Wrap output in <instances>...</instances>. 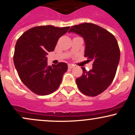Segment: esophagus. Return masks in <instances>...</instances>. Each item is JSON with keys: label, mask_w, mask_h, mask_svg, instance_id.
Returning a JSON list of instances; mask_svg holds the SVG:
<instances>
[{"label": "esophagus", "mask_w": 135, "mask_h": 135, "mask_svg": "<svg viewBox=\"0 0 135 135\" xmlns=\"http://www.w3.org/2000/svg\"><path fill=\"white\" fill-rule=\"evenodd\" d=\"M68 66H69V69H74L75 67L74 65H72V64H69V65H68Z\"/></svg>", "instance_id": "obj_1"}]
</instances>
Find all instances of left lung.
Wrapping results in <instances>:
<instances>
[{
    "mask_svg": "<svg viewBox=\"0 0 135 135\" xmlns=\"http://www.w3.org/2000/svg\"><path fill=\"white\" fill-rule=\"evenodd\" d=\"M69 32H75L84 38L85 57L92 61V69L76 79L79 90L88 96L101 94L114 80L120 58V50L114 36L103 27L92 23L73 26Z\"/></svg>",
    "mask_w": 135,
    "mask_h": 135,
    "instance_id": "obj_1",
    "label": "left lung"
}]
</instances>
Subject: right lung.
Instances as JSON below:
<instances>
[{
    "instance_id": "add662e5",
    "label": "right lung",
    "mask_w": 135,
    "mask_h": 135,
    "mask_svg": "<svg viewBox=\"0 0 135 135\" xmlns=\"http://www.w3.org/2000/svg\"><path fill=\"white\" fill-rule=\"evenodd\" d=\"M69 28L51 25L36 26L24 32L16 42L14 65L21 81L34 93L48 95L60 85L67 64L60 62L48 66L46 55L54 51L58 39Z\"/></svg>"
}]
</instances>
